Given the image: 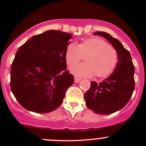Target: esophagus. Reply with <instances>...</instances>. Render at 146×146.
Masks as SVG:
<instances>
[{
    "instance_id": "esophagus-1",
    "label": "esophagus",
    "mask_w": 146,
    "mask_h": 146,
    "mask_svg": "<svg viewBox=\"0 0 146 146\" xmlns=\"http://www.w3.org/2000/svg\"><path fill=\"white\" fill-rule=\"evenodd\" d=\"M80 80H81V79L80 78H77V77H75V83H78Z\"/></svg>"
}]
</instances>
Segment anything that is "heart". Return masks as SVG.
<instances>
[{
  "label": "heart",
  "mask_w": 146,
  "mask_h": 146,
  "mask_svg": "<svg viewBox=\"0 0 146 146\" xmlns=\"http://www.w3.org/2000/svg\"><path fill=\"white\" fill-rule=\"evenodd\" d=\"M83 56L85 63L71 68L73 74L78 77L104 78L113 71L118 55L113 46L100 38L83 40L78 45L69 43L65 50V60L68 66H73Z\"/></svg>",
  "instance_id": "b5f03b06"
}]
</instances>
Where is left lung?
<instances>
[{
  "label": "left lung",
  "instance_id": "obj_1",
  "mask_svg": "<svg viewBox=\"0 0 146 146\" xmlns=\"http://www.w3.org/2000/svg\"><path fill=\"white\" fill-rule=\"evenodd\" d=\"M93 35L106 38L116 49L118 62L113 73L102 82H90L84 94L87 108L100 115H110L122 109L131 98L135 88V67L130 52L109 33L96 31Z\"/></svg>",
  "mask_w": 146,
  "mask_h": 146
}]
</instances>
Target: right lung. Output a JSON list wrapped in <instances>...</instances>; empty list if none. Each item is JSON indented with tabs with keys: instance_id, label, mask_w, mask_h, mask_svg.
Listing matches in <instances>:
<instances>
[{
	"instance_id": "right-lung-1",
	"label": "right lung",
	"mask_w": 146,
	"mask_h": 146,
	"mask_svg": "<svg viewBox=\"0 0 146 146\" xmlns=\"http://www.w3.org/2000/svg\"><path fill=\"white\" fill-rule=\"evenodd\" d=\"M71 33L48 30L31 37L16 52L11 68V90L29 111L46 113L62 103L74 77L66 71L65 50Z\"/></svg>"
}]
</instances>
